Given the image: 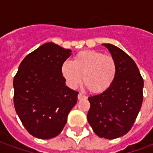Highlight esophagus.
I'll return each mask as SVG.
<instances>
[{
  "instance_id": "34e87169",
  "label": "esophagus",
  "mask_w": 153,
  "mask_h": 153,
  "mask_svg": "<svg viewBox=\"0 0 153 153\" xmlns=\"http://www.w3.org/2000/svg\"><path fill=\"white\" fill-rule=\"evenodd\" d=\"M77 98H78V100H83V99H85L86 97L85 96L84 94H78Z\"/></svg>"
}]
</instances>
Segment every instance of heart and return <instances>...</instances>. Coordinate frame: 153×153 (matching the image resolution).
<instances>
[{"label":"heart","instance_id":"1","mask_svg":"<svg viewBox=\"0 0 153 153\" xmlns=\"http://www.w3.org/2000/svg\"><path fill=\"white\" fill-rule=\"evenodd\" d=\"M117 70L112 56L90 50L79 52L72 62L65 61L61 66V74L69 87L75 89L83 81L90 91L96 94L112 85Z\"/></svg>","mask_w":153,"mask_h":153}]
</instances>
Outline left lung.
<instances>
[{
  "instance_id": "1",
  "label": "left lung",
  "mask_w": 153,
  "mask_h": 153,
  "mask_svg": "<svg viewBox=\"0 0 153 153\" xmlns=\"http://www.w3.org/2000/svg\"><path fill=\"white\" fill-rule=\"evenodd\" d=\"M117 63V76L102 94L88 98L90 108L87 120L100 138L114 139L133 126L143 102V80L131 58L112 44H102Z\"/></svg>"
}]
</instances>
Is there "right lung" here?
Masks as SVG:
<instances>
[{"mask_svg": "<svg viewBox=\"0 0 153 153\" xmlns=\"http://www.w3.org/2000/svg\"><path fill=\"white\" fill-rule=\"evenodd\" d=\"M72 51L53 42L27 54L14 78V104L23 126L41 139L59 135L76 105L78 92L66 85L61 66Z\"/></svg>", "mask_w": 153, "mask_h": 153, "instance_id": "right-lung-1", "label": "right lung"}]
</instances>
